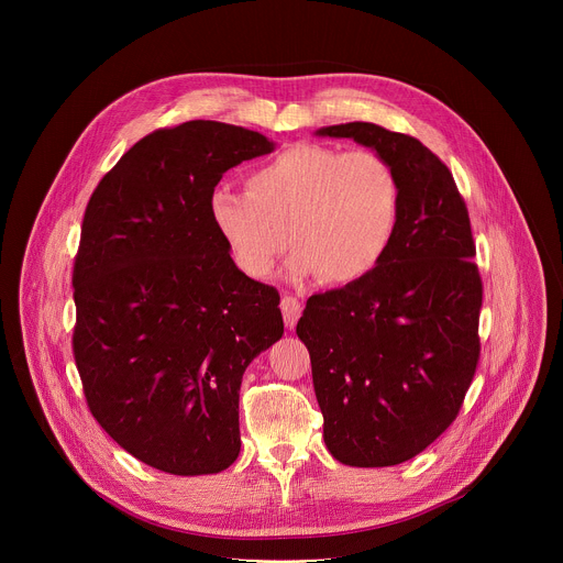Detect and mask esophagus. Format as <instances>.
Listing matches in <instances>:
<instances>
[{"label":"esophagus","mask_w":563,"mask_h":563,"mask_svg":"<svg viewBox=\"0 0 563 563\" xmlns=\"http://www.w3.org/2000/svg\"><path fill=\"white\" fill-rule=\"evenodd\" d=\"M280 309H283L285 325H287L289 330H294V328H296V323H298L300 313H302V305H300V300H298L296 296H291V294H285V296H283V300H280Z\"/></svg>","instance_id":"34e87169"}]
</instances>
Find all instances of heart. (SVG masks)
<instances>
[{
  "mask_svg": "<svg viewBox=\"0 0 563 563\" xmlns=\"http://www.w3.org/2000/svg\"><path fill=\"white\" fill-rule=\"evenodd\" d=\"M245 185L216 187L209 216L252 278L269 276L294 245L291 278L354 285L385 261L400 222L398 176L372 148L300 142L256 165Z\"/></svg>",
  "mask_w": 563,
  "mask_h": 563,
  "instance_id": "obj_1",
  "label": "heart"
}]
</instances>
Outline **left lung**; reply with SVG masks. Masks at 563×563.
<instances>
[{"mask_svg": "<svg viewBox=\"0 0 563 563\" xmlns=\"http://www.w3.org/2000/svg\"><path fill=\"white\" fill-rule=\"evenodd\" d=\"M318 133L372 146L400 185L385 261L354 285L309 296L296 325L328 450L345 465H396L452 426L478 365L484 283L470 216L443 159L417 137L372 122Z\"/></svg>", "mask_w": 563, "mask_h": 563, "instance_id": "left-lung-1", "label": "left lung"}]
</instances>
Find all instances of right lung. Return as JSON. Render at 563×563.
<instances>
[{"instance_id":"add662e5","label":"right lung","mask_w":563,"mask_h":563,"mask_svg":"<svg viewBox=\"0 0 563 563\" xmlns=\"http://www.w3.org/2000/svg\"><path fill=\"white\" fill-rule=\"evenodd\" d=\"M274 144L191 120L135 142L100 180L73 263V356L102 430L169 474L240 452L247 365L283 336L280 294L235 267L209 216L222 174Z\"/></svg>"}]
</instances>
